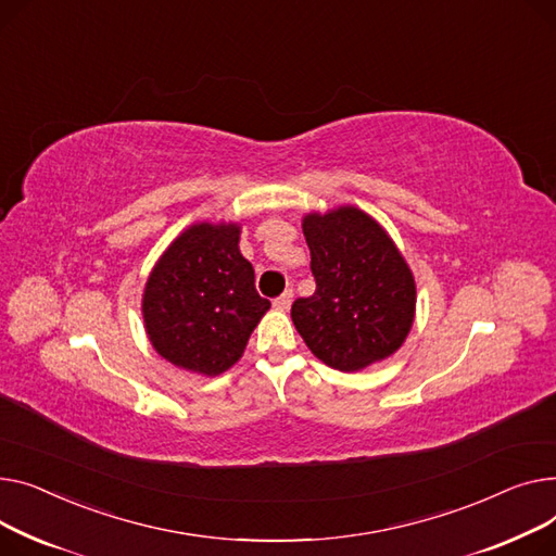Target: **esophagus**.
Returning <instances> with one entry per match:
<instances>
[{
	"instance_id": "esophagus-1",
	"label": "esophagus",
	"mask_w": 556,
	"mask_h": 556,
	"mask_svg": "<svg viewBox=\"0 0 556 556\" xmlns=\"http://www.w3.org/2000/svg\"><path fill=\"white\" fill-rule=\"evenodd\" d=\"M291 301H293V289H285L280 296L274 301V305L278 307V309H287L289 305H291Z\"/></svg>"
}]
</instances>
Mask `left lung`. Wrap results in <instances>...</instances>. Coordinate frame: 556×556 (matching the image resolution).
Here are the masks:
<instances>
[{
  "label": "left lung",
  "instance_id": "obj_1",
  "mask_svg": "<svg viewBox=\"0 0 556 556\" xmlns=\"http://www.w3.org/2000/svg\"><path fill=\"white\" fill-rule=\"evenodd\" d=\"M316 291L291 320L323 364L362 370L390 356L410 332L415 280L402 253L364 211L341 206L303 219Z\"/></svg>",
  "mask_w": 556,
  "mask_h": 556
}]
</instances>
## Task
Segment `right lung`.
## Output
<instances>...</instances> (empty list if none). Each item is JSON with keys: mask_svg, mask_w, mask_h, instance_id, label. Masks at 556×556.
<instances>
[{"mask_svg": "<svg viewBox=\"0 0 556 556\" xmlns=\"http://www.w3.org/2000/svg\"><path fill=\"white\" fill-rule=\"evenodd\" d=\"M238 242V224H194L152 269L143 320L154 350L170 364L208 377L224 372L271 307L255 291Z\"/></svg>", "mask_w": 556, "mask_h": 556, "instance_id": "1", "label": "right lung"}]
</instances>
